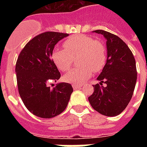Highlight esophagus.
<instances>
[{
    "label": "esophagus",
    "instance_id": "1",
    "mask_svg": "<svg viewBox=\"0 0 147 147\" xmlns=\"http://www.w3.org/2000/svg\"><path fill=\"white\" fill-rule=\"evenodd\" d=\"M72 87H73L74 90H76V89H79L82 88L81 85H72Z\"/></svg>",
    "mask_w": 147,
    "mask_h": 147
}]
</instances>
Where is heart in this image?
<instances>
[{
  "instance_id": "heart-1",
  "label": "heart",
  "mask_w": 147,
  "mask_h": 147,
  "mask_svg": "<svg viewBox=\"0 0 147 147\" xmlns=\"http://www.w3.org/2000/svg\"><path fill=\"white\" fill-rule=\"evenodd\" d=\"M64 49L53 51L52 58L57 68L62 71H68L73 64L74 59L79 57V69H71L63 77L65 82L72 85H81L105 67L107 51L101 41L89 36L79 34L68 38L63 43Z\"/></svg>"
}]
</instances>
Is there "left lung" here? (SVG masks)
<instances>
[{
    "instance_id": "obj_1",
    "label": "left lung",
    "mask_w": 147,
    "mask_h": 147,
    "mask_svg": "<svg viewBox=\"0 0 147 147\" xmlns=\"http://www.w3.org/2000/svg\"><path fill=\"white\" fill-rule=\"evenodd\" d=\"M107 40V57L102 71L93 85L94 92L88 100L98 113L107 117L117 116L128 105L134 91L137 72L136 61L127 45L117 36L97 30ZM106 84L103 86L102 83Z\"/></svg>"
}]
</instances>
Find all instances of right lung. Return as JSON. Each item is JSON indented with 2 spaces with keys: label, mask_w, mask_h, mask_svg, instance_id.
I'll use <instances>...</instances> for the list:
<instances>
[{
  "label": "right lung",
  "mask_w": 147,
  "mask_h": 147,
  "mask_svg": "<svg viewBox=\"0 0 147 147\" xmlns=\"http://www.w3.org/2000/svg\"><path fill=\"white\" fill-rule=\"evenodd\" d=\"M67 33L45 32L29 41L16 63L17 86L26 107L36 116L52 118L66 108L73 88L69 83L57 84L53 89L48 83L56 82L60 72L51 59L55 44Z\"/></svg>",
  "instance_id": "obj_1"
}]
</instances>
